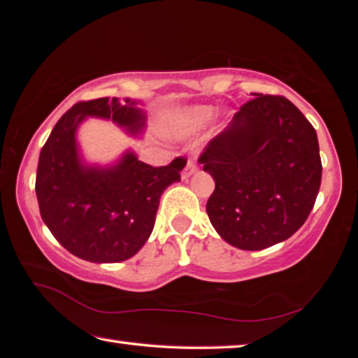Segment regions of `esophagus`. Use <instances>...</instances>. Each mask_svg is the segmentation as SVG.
I'll list each match as a JSON object with an SVG mask.
<instances>
[{
	"label": "esophagus",
	"instance_id": "esophagus-1",
	"mask_svg": "<svg viewBox=\"0 0 358 358\" xmlns=\"http://www.w3.org/2000/svg\"><path fill=\"white\" fill-rule=\"evenodd\" d=\"M196 172H197V164L192 159H189V161H187L186 167H185V171H183V178L191 177V175H194Z\"/></svg>",
	"mask_w": 358,
	"mask_h": 358
}]
</instances>
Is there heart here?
Returning <instances> with one entry per match:
<instances>
[{
    "mask_svg": "<svg viewBox=\"0 0 358 358\" xmlns=\"http://www.w3.org/2000/svg\"><path fill=\"white\" fill-rule=\"evenodd\" d=\"M215 108L208 106H194L173 115L167 124L169 134L175 137H189L201 132L213 118Z\"/></svg>",
    "mask_w": 358,
    "mask_h": 358,
    "instance_id": "obj_1",
    "label": "heart"
}]
</instances>
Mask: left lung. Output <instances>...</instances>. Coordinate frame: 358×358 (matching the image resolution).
Segmentation results:
<instances>
[{
    "label": "left lung",
    "mask_w": 358,
    "mask_h": 358,
    "mask_svg": "<svg viewBox=\"0 0 358 358\" xmlns=\"http://www.w3.org/2000/svg\"><path fill=\"white\" fill-rule=\"evenodd\" d=\"M199 157L215 180L207 213L238 250L287 240L316 202L322 162L316 129L284 96L254 94Z\"/></svg>",
    "instance_id": "obj_1"
}]
</instances>
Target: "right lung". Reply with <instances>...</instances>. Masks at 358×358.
I'll return each mask as SVG.
<instances>
[{"label": "right lung", "instance_id": "add662e5", "mask_svg": "<svg viewBox=\"0 0 358 358\" xmlns=\"http://www.w3.org/2000/svg\"><path fill=\"white\" fill-rule=\"evenodd\" d=\"M141 101L99 98L78 102L58 120L41 150L36 196L42 221L58 243L88 262H123L153 232L161 194L180 181L185 157L153 167L126 151L117 164H85L77 128L87 117L112 120L131 136L145 128Z\"/></svg>", "mask_w": 358, "mask_h": 358}]
</instances>
